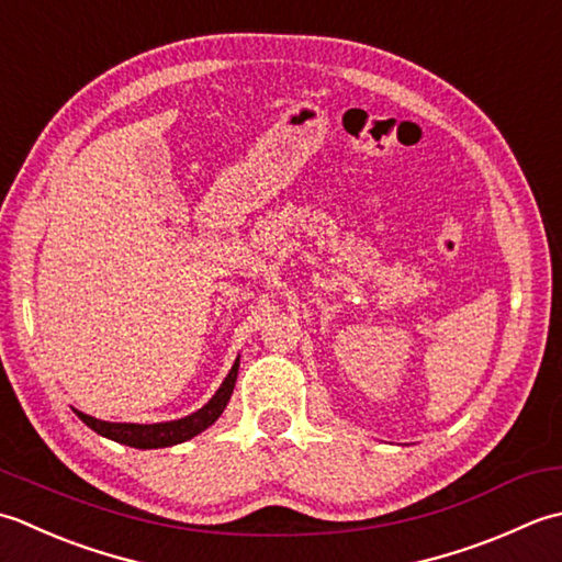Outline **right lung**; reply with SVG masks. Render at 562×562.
Masks as SVG:
<instances>
[{"label": "right lung", "instance_id": "add662e5", "mask_svg": "<svg viewBox=\"0 0 562 562\" xmlns=\"http://www.w3.org/2000/svg\"><path fill=\"white\" fill-rule=\"evenodd\" d=\"M237 369H239V357L235 359L231 373L225 375V381L221 383V387H217L209 403L181 419L155 422V425H133V422H104V419L89 417L79 409L75 412L89 429H94L97 434H101V437H106L111 441L133 446V449H167V446L184 443L196 437V434L209 429L211 425H215V419L223 415V409L227 407V403H231V395L235 391V381H237Z\"/></svg>", "mask_w": 562, "mask_h": 562}]
</instances>
